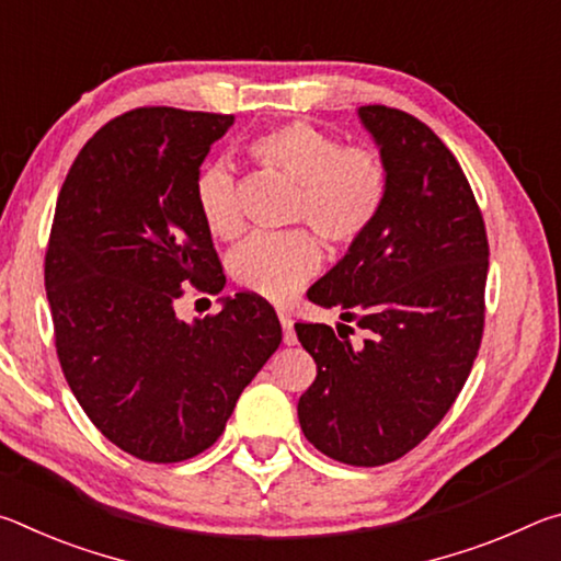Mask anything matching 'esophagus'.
Returning a JSON list of instances; mask_svg holds the SVG:
<instances>
[{"label": "esophagus", "mask_w": 561, "mask_h": 561, "mask_svg": "<svg viewBox=\"0 0 561 561\" xmlns=\"http://www.w3.org/2000/svg\"><path fill=\"white\" fill-rule=\"evenodd\" d=\"M279 321H282V329H284V344L294 346L297 344V331H294V321L287 314V311H279Z\"/></svg>", "instance_id": "obj_1"}]
</instances>
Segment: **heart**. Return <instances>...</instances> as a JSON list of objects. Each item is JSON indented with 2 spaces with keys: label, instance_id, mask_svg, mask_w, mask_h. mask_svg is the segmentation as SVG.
<instances>
[{
  "label": "heart",
  "instance_id": "heart-1",
  "mask_svg": "<svg viewBox=\"0 0 561 561\" xmlns=\"http://www.w3.org/2000/svg\"><path fill=\"white\" fill-rule=\"evenodd\" d=\"M257 163L294 183L289 222L307 225L329 244L354 247L381 217L391 168L381 150L368 144H341L309 121L267 128L247 144ZM197 210L220 240L242 234V213L230 168L207 165L195 180ZM321 247L309 230L254 234L232 254L230 272L242 289L267 299H287L319 270Z\"/></svg>",
  "mask_w": 561,
  "mask_h": 561
}]
</instances>
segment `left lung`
Here are the masks:
<instances>
[{"label": "left lung", "instance_id": "obj_1", "mask_svg": "<svg viewBox=\"0 0 561 561\" xmlns=\"http://www.w3.org/2000/svg\"><path fill=\"white\" fill-rule=\"evenodd\" d=\"M391 168L381 217L309 289L366 331L351 346L327 324L299 321L317 364L297 413L307 440L329 458L376 468L393 462L450 411L485 329L490 244L480 205L448 146L398 108L360 106Z\"/></svg>", "mask_w": 561, "mask_h": 561}]
</instances>
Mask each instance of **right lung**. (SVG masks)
<instances>
[{
	"mask_svg": "<svg viewBox=\"0 0 561 561\" xmlns=\"http://www.w3.org/2000/svg\"><path fill=\"white\" fill-rule=\"evenodd\" d=\"M232 121L170 106L123 113L81 148L56 201L44 260L56 356L91 423L146 462L210 448L282 341L257 294L195 324L175 317L187 284L225 287L195 180Z\"/></svg>",
	"mask_w": 561,
	"mask_h": 561,
	"instance_id": "1",
	"label": "right lung"
}]
</instances>
